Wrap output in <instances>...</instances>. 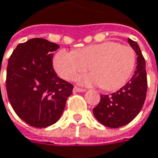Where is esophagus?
<instances>
[{
    "mask_svg": "<svg viewBox=\"0 0 158 158\" xmlns=\"http://www.w3.org/2000/svg\"><path fill=\"white\" fill-rule=\"evenodd\" d=\"M85 91H86V89L78 88V87H74L73 88V92H85Z\"/></svg>",
    "mask_w": 158,
    "mask_h": 158,
    "instance_id": "obj_1",
    "label": "esophagus"
}]
</instances>
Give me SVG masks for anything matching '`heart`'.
Returning a JSON list of instances; mask_svg holds the SVG:
<instances>
[{
    "label": "heart",
    "mask_w": 158,
    "mask_h": 158,
    "mask_svg": "<svg viewBox=\"0 0 158 158\" xmlns=\"http://www.w3.org/2000/svg\"><path fill=\"white\" fill-rule=\"evenodd\" d=\"M136 64L134 50L116 42H105L83 47L77 52L60 50L54 57V70L60 78L73 80L89 69L93 73L81 76L79 82L85 86H101L116 90L131 78Z\"/></svg>",
    "instance_id": "1"
}]
</instances>
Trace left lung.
<instances>
[{
  "label": "left lung",
  "instance_id": "1",
  "mask_svg": "<svg viewBox=\"0 0 158 158\" xmlns=\"http://www.w3.org/2000/svg\"><path fill=\"white\" fill-rule=\"evenodd\" d=\"M128 42L138 55L134 75L115 93L101 95L99 104L93 109L98 122L109 128H119L131 123L140 112L146 99V61L139 44L130 38Z\"/></svg>",
  "mask_w": 158,
  "mask_h": 158
}]
</instances>
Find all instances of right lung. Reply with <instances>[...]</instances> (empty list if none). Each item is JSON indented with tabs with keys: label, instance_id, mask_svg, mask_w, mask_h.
Listing matches in <instances>:
<instances>
[{
	"label": "right lung",
	"instance_id": "add662e5",
	"mask_svg": "<svg viewBox=\"0 0 158 158\" xmlns=\"http://www.w3.org/2000/svg\"><path fill=\"white\" fill-rule=\"evenodd\" d=\"M55 43L32 38L19 44L9 58L6 89L21 120L36 128L55 123L65 108L73 85L60 79L52 67Z\"/></svg>",
	"mask_w": 158,
	"mask_h": 158
}]
</instances>
